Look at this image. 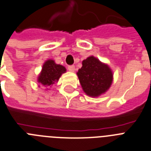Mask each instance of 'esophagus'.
I'll list each match as a JSON object with an SVG mask.
<instances>
[{"mask_svg": "<svg viewBox=\"0 0 151 151\" xmlns=\"http://www.w3.org/2000/svg\"><path fill=\"white\" fill-rule=\"evenodd\" d=\"M68 69H69L70 72H75V70H76V67H75V65H69V66H68Z\"/></svg>", "mask_w": 151, "mask_h": 151, "instance_id": "1", "label": "esophagus"}]
</instances>
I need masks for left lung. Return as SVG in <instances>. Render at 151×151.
<instances>
[{
  "mask_svg": "<svg viewBox=\"0 0 151 151\" xmlns=\"http://www.w3.org/2000/svg\"><path fill=\"white\" fill-rule=\"evenodd\" d=\"M77 75L83 91L92 97L105 93L112 82L113 75L110 68L94 56L82 61V66Z\"/></svg>",
  "mask_w": 151,
  "mask_h": 151,
  "instance_id": "8db88e82",
  "label": "left lung"
}]
</instances>
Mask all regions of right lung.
<instances>
[{
  "label": "right lung",
  "instance_id": "1",
  "mask_svg": "<svg viewBox=\"0 0 151 151\" xmlns=\"http://www.w3.org/2000/svg\"><path fill=\"white\" fill-rule=\"evenodd\" d=\"M65 71L66 69L63 65L56 64L53 60H47L42 65L41 73L38 77V82L46 87L52 86Z\"/></svg>",
  "mask_w": 151,
  "mask_h": 151
}]
</instances>
